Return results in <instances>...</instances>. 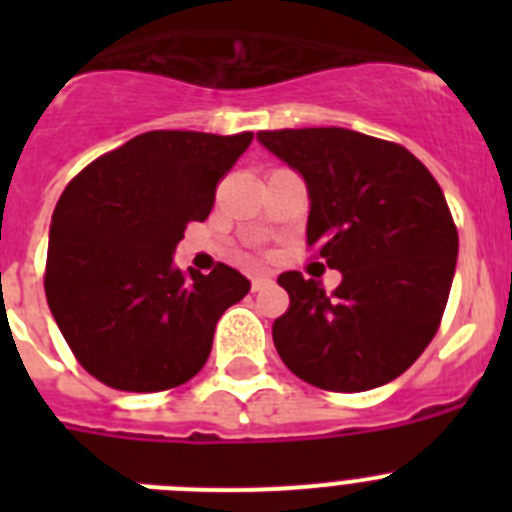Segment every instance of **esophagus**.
I'll list each match as a JSON object with an SVG mask.
<instances>
[{
	"instance_id": "obj_1",
	"label": "esophagus",
	"mask_w": 512,
	"mask_h": 512,
	"mask_svg": "<svg viewBox=\"0 0 512 512\" xmlns=\"http://www.w3.org/2000/svg\"><path fill=\"white\" fill-rule=\"evenodd\" d=\"M271 287V277H266V274H256V277L251 279V289L253 292H261V289Z\"/></svg>"
}]
</instances>
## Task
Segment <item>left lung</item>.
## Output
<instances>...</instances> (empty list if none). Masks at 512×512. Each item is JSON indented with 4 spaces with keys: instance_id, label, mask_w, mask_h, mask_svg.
I'll use <instances>...</instances> for the list:
<instances>
[{
    "instance_id": "obj_1",
    "label": "left lung",
    "mask_w": 512,
    "mask_h": 512,
    "mask_svg": "<svg viewBox=\"0 0 512 512\" xmlns=\"http://www.w3.org/2000/svg\"><path fill=\"white\" fill-rule=\"evenodd\" d=\"M302 174L307 246L343 274L333 292L284 271L289 307L274 320L279 356L330 392L382 387L433 341L454 282L459 233L433 174L400 143L346 128L261 130Z\"/></svg>"
}]
</instances>
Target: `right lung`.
<instances>
[{"label":"right lung","mask_w":512,"mask_h":512,"mask_svg":"<svg viewBox=\"0 0 512 512\" xmlns=\"http://www.w3.org/2000/svg\"><path fill=\"white\" fill-rule=\"evenodd\" d=\"M253 133L151 130L104 153L53 210L45 297L63 338L94 379L122 392H161L205 366L215 325L248 295L241 271L176 269L189 223L215 205L217 182Z\"/></svg>","instance_id":"obj_1"}]
</instances>
